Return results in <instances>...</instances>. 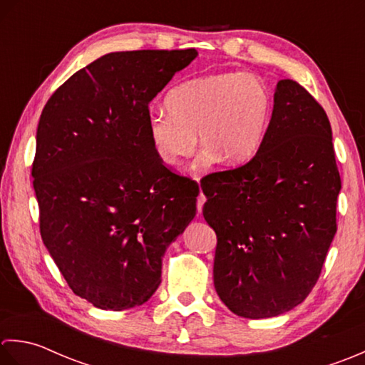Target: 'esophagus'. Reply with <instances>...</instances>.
Instances as JSON below:
<instances>
[{"instance_id": "esophagus-1", "label": "esophagus", "mask_w": 365, "mask_h": 365, "mask_svg": "<svg viewBox=\"0 0 365 365\" xmlns=\"http://www.w3.org/2000/svg\"><path fill=\"white\" fill-rule=\"evenodd\" d=\"M205 202H206V197L203 195V192H200V195H198V198H197V211H198V214L202 212Z\"/></svg>"}]
</instances>
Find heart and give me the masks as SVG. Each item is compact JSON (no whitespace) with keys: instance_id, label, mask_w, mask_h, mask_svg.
Wrapping results in <instances>:
<instances>
[{"instance_id":"heart-1","label":"heart","mask_w":365,"mask_h":365,"mask_svg":"<svg viewBox=\"0 0 365 365\" xmlns=\"http://www.w3.org/2000/svg\"><path fill=\"white\" fill-rule=\"evenodd\" d=\"M168 113L148 120V135L159 159L176 165L197 148L202 162L212 158L237 165L257 151L269 115V93L254 73L224 72L198 77L170 89Z\"/></svg>"}]
</instances>
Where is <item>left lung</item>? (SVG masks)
Instances as JSON below:
<instances>
[{
    "label": "left lung",
    "mask_w": 365,
    "mask_h": 365,
    "mask_svg": "<svg viewBox=\"0 0 365 365\" xmlns=\"http://www.w3.org/2000/svg\"><path fill=\"white\" fill-rule=\"evenodd\" d=\"M340 187L328 115L306 88L280 80L254 158L202 178L217 236L214 287L233 314L277 317L306 299L337 232Z\"/></svg>",
    "instance_id": "left-lung-1"
}]
</instances>
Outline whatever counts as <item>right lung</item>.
I'll return each instance as SVG.
<instances>
[{
	"mask_svg": "<svg viewBox=\"0 0 365 365\" xmlns=\"http://www.w3.org/2000/svg\"><path fill=\"white\" fill-rule=\"evenodd\" d=\"M197 55H103L42 110L31 170L41 236L72 292L98 309L150 299L163 254L195 215L198 184L159 159L148 120L150 102Z\"/></svg>",
	"mask_w": 365,
	"mask_h": 365,
	"instance_id": "1",
	"label": "right lung"
}]
</instances>
